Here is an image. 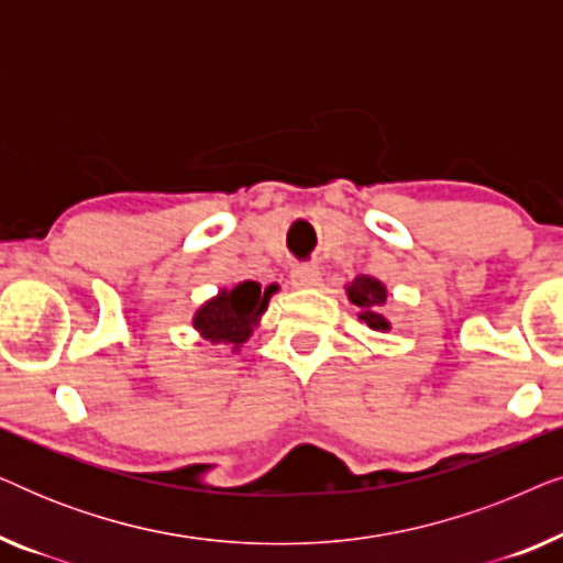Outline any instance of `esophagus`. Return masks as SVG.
<instances>
[{
  "mask_svg": "<svg viewBox=\"0 0 563 563\" xmlns=\"http://www.w3.org/2000/svg\"><path fill=\"white\" fill-rule=\"evenodd\" d=\"M291 284L299 289H310L320 284V268L314 264H299L291 268Z\"/></svg>",
  "mask_w": 563,
  "mask_h": 563,
  "instance_id": "1",
  "label": "esophagus"
}]
</instances>
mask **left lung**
<instances>
[{"mask_svg":"<svg viewBox=\"0 0 563 563\" xmlns=\"http://www.w3.org/2000/svg\"><path fill=\"white\" fill-rule=\"evenodd\" d=\"M349 299L358 307V320H364L372 330H389L387 318L382 314V307L387 302V287L374 276H356L349 287Z\"/></svg>","mask_w":563,"mask_h":563,"instance_id":"left-lung-1","label":"left lung"}]
</instances>
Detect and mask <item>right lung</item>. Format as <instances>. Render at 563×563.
<instances>
[{
	"mask_svg": "<svg viewBox=\"0 0 563 563\" xmlns=\"http://www.w3.org/2000/svg\"><path fill=\"white\" fill-rule=\"evenodd\" d=\"M276 289L279 287L274 284L261 291L258 282H241L233 289H220L195 312V330L207 341L233 345L238 351L258 325Z\"/></svg>",
	"mask_w": 563,
	"mask_h": 563,
	"instance_id": "right-lung-1",
	"label": "right lung"
}]
</instances>
